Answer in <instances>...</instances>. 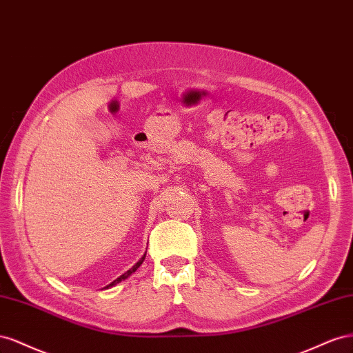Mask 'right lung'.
Segmentation results:
<instances>
[{
    "mask_svg": "<svg viewBox=\"0 0 353 353\" xmlns=\"http://www.w3.org/2000/svg\"><path fill=\"white\" fill-rule=\"evenodd\" d=\"M145 257H146V253H145V254H143L142 257H140V260L137 261V263H136V265H134V266H133L132 269H128L127 272H124V274H123V275H121L119 278H117L115 281H112V283H110L109 285H106L105 288H109V287H114V285L119 284V283H121V281H124V279H127V278H128L130 275H132V274H134V272H136V270H137V269L140 268V265H142V263H143V260H145Z\"/></svg>",
    "mask_w": 353,
    "mask_h": 353,
    "instance_id": "right-lung-1",
    "label": "right lung"
}]
</instances>
